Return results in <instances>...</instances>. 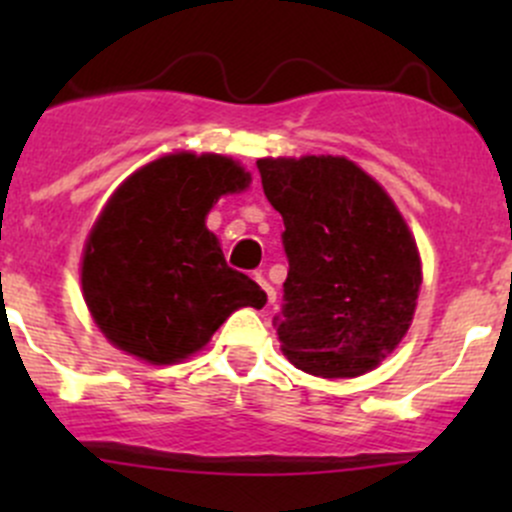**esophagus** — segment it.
Returning <instances> with one entry per match:
<instances>
[{
	"instance_id": "34e87169",
	"label": "esophagus",
	"mask_w": 512,
	"mask_h": 512,
	"mask_svg": "<svg viewBox=\"0 0 512 512\" xmlns=\"http://www.w3.org/2000/svg\"><path fill=\"white\" fill-rule=\"evenodd\" d=\"M252 277H255V282L262 287V292H265V302L267 304L275 302V289L270 287V282L265 280V275H262V272H255V275H252Z\"/></svg>"
}]
</instances>
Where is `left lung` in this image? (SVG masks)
<instances>
[{
  "instance_id": "1",
  "label": "left lung",
  "mask_w": 512,
  "mask_h": 512,
  "mask_svg": "<svg viewBox=\"0 0 512 512\" xmlns=\"http://www.w3.org/2000/svg\"><path fill=\"white\" fill-rule=\"evenodd\" d=\"M257 168L285 220L282 352L322 379L366 374L414 319L421 257L409 225L386 190L342 156L260 158Z\"/></svg>"
}]
</instances>
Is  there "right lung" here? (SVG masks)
Returning <instances> with one entry per match:
<instances>
[{
    "instance_id": "add662e5",
    "label": "right lung",
    "mask_w": 512,
    "mask_h": 512,
    "mask_svg": "<svg viewBox=\"0 0 512 512\" xmlns=\"http://www.w3.org/2000/svg\"><path fill=\"white\" fill-rule=\"evenodd\" d=\"M250 173L215 153H170L128 175L91 227L81 289L96 327L121 352L175 364L200 352L240 307L265 292L227 267L205 227L220 195L242 193Z\"/></svg>"
}]
</instances>
